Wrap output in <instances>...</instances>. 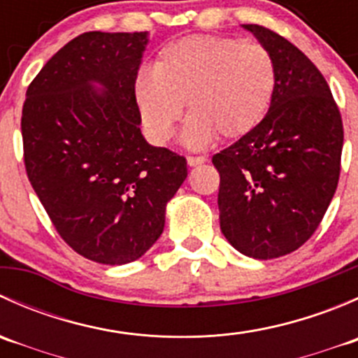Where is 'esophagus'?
I'll use <instances>...</instances> for the list:
<instances>
[{
	"label": "esophagus",
	"mask_w": 358,
	"mask_h": 358,
	"mask_svg": "<svg viewBox=\"0 0 358 358\" xmlns=\"http://www.w3.org/2000/svg\"><path fill=\"white\" fill-rule=\"evenodd\" d=\"M187 162H189L190 166L204 164V162H206V157H204V156H189V157H187Z\"/></svg>",
	"instance_id": "1"
}]
</instances>
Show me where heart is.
I'll return each instance as SVG.
<instances>
[{"instance_id":"obj_1","label":"heart","mask_w":358,"mask_h":358,"mask_svg":"<svg viewBox=\"0 0 358 358\" xmlns=\"http://www.w3.org/2000/svg\"><path fill=\"white\" fill-rule=\"evenodd\" d=\"M277 88L273 55L262 43L189 36L161 48L152 71L140 72L135 100L147 131L168 142L187 103L185 142L204 147L237 138L265 117Z\"/></svg>"}]
</instances>
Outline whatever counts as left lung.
Wrapping results in <instances>:
<instances>
[{
    "instance_id": "left-lung-1",
    "label": "left lung",
    "mask_w": 358,
    "mask_h": 358,
    "mask_svg": "<svg viewBox=\"0 0 358 358\" xmlns=\"http://www.w3.org/2000/svg\"><path fill=\"white\" fill-rule=\"evenodd\" d=\"M244 27L273 55L275 95L258 126L211 161L223 236L243 255L272 259L301 248L322 222L341 171L343 121L301 50L272 29Z\"/></svg>"
}]
</instances>
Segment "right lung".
<instances>
[{
    "label": "right lung",
    "instance_id": "right-lung-1",
    "mask_svg": "<svg viewBox=\"0 0 358 358\" xmlns=\"http://www.w3.org/2000/svg\"><path fill=\"white\" fill-rule=\"evenodd\" d=\"M147 32H85L38 72L22 107L27 178L78 255L124 265L164 229L187 161L140 131L135 81ZM93 80L106 92L96 94Z\"/></svg>",
    "mask_w": 358,
    "mask_h": 358
}]
</instances>
